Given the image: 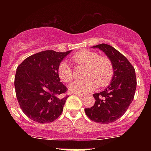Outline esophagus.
<instances>
[{
    "instance_id": "esophagus-1",
    "label": "esophagus",
    "mask_w": 151,
    "mask_h": 151,
    "mask_svg": "<svg viewBox=\"0 0 151 151\" xmlns=\"http://www.w3.org/2000/svg\"><path fill=\"white\" fill-rule=\"evenodd\" d=\"M74 95H75V96H79V97L84 96V95L83 94H78V93H74Z\"/></svg>"
}]
</instances>
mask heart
<instances>
[{"label": "heart", "instance_id": "obj_1", "mask_svg": "<svg viewBox=\"0 0 151 151\" xmlns=\"http://www.w3.org/2000/svg\"><path fill=\"white\" fill-rule=\"evenodd\" d=\"M71 61L78 66H84L83 77L85 78L73 81L69 85L73 93L85 94L97 87H105L110 82L114 75L112 62L107 57L99 56L96 52L82 50L76 53ZM58 75L62 81L69 82L73 78V71L66 62H62L58 67Z\"/></svg>", "mask_w": 151, "mask_h": 151}]
</instances>
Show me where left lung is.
Masks as SVG:
<instances>
[{"label":"left lung","instance_id":"obj_1","mask_svg":"<svg viewBox=\"0 0 151 151\" xmlns=\"http://www.w3.org/2000/svg\"><path fill=\"white\" fill-rule=\"evenodd\" d=\"M92 48L100 49L110 59L114 75L105 89L93 94L94 106L85 108V114L97 123H112L126 112L133 100L136 88V72L126 57L112 46L100 44Z\"/></svg>","mask_w":151,"mask_h":151}]
</instances>
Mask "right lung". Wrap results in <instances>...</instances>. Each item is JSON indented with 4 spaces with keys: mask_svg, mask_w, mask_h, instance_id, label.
I'll return each mask as SVG.
<instances>
[{
    "mask_svg": "<svg viewBox=\"0 0 151 151\" xmlns=\"http://www.w3.org/2000/svg\"><path fill=\"white\" fill-rule=\"evenodd\" d=\"M71 51H43L30 55L17 67L16 98L22 112L34 122L50 123L61 115L67 88L60 82L58 67Z\"/></svg>",
    "mask_w": 151,
    "mask_h": 151,
    "instance_id": "1",
    "label": "right lung"
}]
</instances>
